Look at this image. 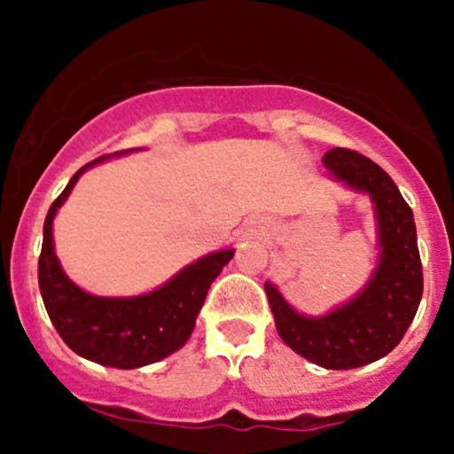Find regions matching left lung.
I'll use <instances>...</instances> for the list:
<instances>
[{
    "label": "left lung",
    "instance_id": "obj_1",
    "mask_svg": "<svg viewBox=\"0 0 454 454\" xmlns=\"http://www.w3.org/2000/svg\"><path fill=\"white\" fill-rule=\"evenodd\" d=\"M322 161L333 181L372 200L376 269L350 301L322 316L296 311L270 281L264 293L286 346L325 369H354L387 356L403 340L423 296V267L411 209L376 161L341 147L328 151Z\"/></svg>",
    "mask_w": 454,
    "mask_h": 454
}]
</instances>
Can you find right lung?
Here are the masks:
<instances>
[{"instance_id": "right-lung-1", "label": "right lung", "mask_w": 454, "mask_h": 454, "mask_svg": "<svg viewBox=\"0 0 454 454\" xmlns=\"http://www.w3.org/2000/svg\"><path fill=\"white\" fill-rule=\"evenodd\" d=\"M129 151L140 149L114 155ZM111 158L113 155H104L76 170L66 190L51 205L44 220L38 284L46 314L72 352L104 367L137 369L158 363L185 346L194 333L196 317L213 279L231 262L234 249L226 247L198 258L145 294L98 296L76 286L61 269L55 254L53 220L81 175Z\"/></svg>"}]
</instances>
